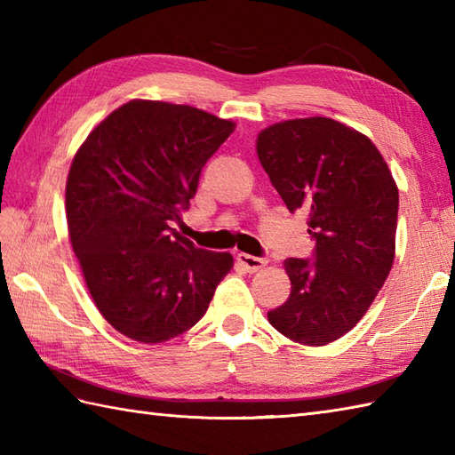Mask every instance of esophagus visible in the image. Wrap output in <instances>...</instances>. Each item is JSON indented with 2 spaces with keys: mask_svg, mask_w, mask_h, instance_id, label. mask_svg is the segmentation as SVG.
Instances as JSON below:
<instances>
[{
  "mask_svg": "<svg viewBox=\"0 0 455 455\" xmlns=\"http://www.w3.org/2000/svg\"><path fill=\"white\" fill-rule=\"evenodd\" d=\"M236 262L243 266L246 272H250V274H254V272H259V269H262L266 264H267V259L266 258H256V256H250V254H236Z\"/></svg>",
  "mask_w": 455,
  "mask_h": 455,
  "instance_id": "obj_1",
  "label": "esophagus"
}]
</instances>
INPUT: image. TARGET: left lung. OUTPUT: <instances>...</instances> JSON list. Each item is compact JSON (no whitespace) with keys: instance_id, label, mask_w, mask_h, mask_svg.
<instances>
[{"instance_id":"obj_1","label":"left lung","mask_w":455,"mask_h":455,"mask_svg":"<svg viewBox=\"0 0 455 455\" xmlns=\"http://www.w3.org/2000/svg\"><path fill=\"white\" fill-rule=\"evenodd\" d=\"M256 154L316 240L315 262H283L291 293L267 321L297 344H331L362 321L391 272L397 183L365 134L328 117L269 124L258 134Z\"/></svg>"}]
</instances>
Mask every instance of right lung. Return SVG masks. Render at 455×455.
<instances>
[{
    "label": "right lung",
    "mask_w": 455,
    "mask_h": 455,
    "mask_svg": "<svg viewBox=\"0 0 455 455\" xmlns=\"http://www.w3.org/2000/svg\"><path fill=\"white\" fill-rule=\"evenodd\" d=\"M235 127L191 105L131 100L76 152L68 235L95 307L131 340L158 344L196 326L235 266L172 228Z\"/></svg>",
    "instance_id": "add662e5"
}]
</instances>
